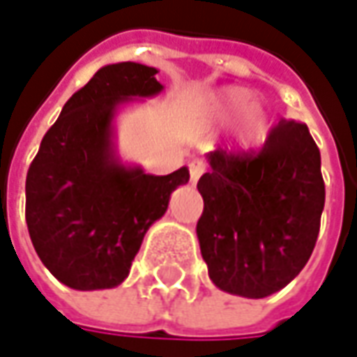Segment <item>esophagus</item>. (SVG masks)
I'll return each instance as SVG.
<instances>
[{"label":"esophagus","mask_w":357,"mask_h":357,"mask_svg":"<svg viewBox=\"0 0 357 357\" xmlns=\"http://www.w3.org/2000/svg\"><path fill=\"white\" fill-rule=\"evenodd\" d=\"M188 171H190V183L196 184L198 178L206 173V162L202 161V159H192V161L188 162Z\"/></svg>","instance_id":"1"}]
</instances>
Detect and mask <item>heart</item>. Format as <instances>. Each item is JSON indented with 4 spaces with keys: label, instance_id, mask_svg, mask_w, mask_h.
Listing matches in <instances>:
<instances>
[{
    "label": "heart",
    "instance_id": "1",
    "mask_svg": "<svg viewBox=\"0 0 357 357\" xmlns=\"http://www.w3.org/2000/svg\"><path fill=\"white\" fill-rule=\"evenodd\" d=\"M251 90L241 86H228L208 100L206 121L210 126H226L238 117L236 143L250 149L261 145L269 131V116L261 102H250Z\"/></svg>",
    "mask_w": 357,
    "mask_h": 357
}]
</instances>
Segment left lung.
Here are the masks:
<instances>
[{"mask_svg": "<svg viewBox=\"0 0 357 357\" xmlns=\"http://www.w3.org/2000/svg\"><path fill=\"white\" fill-rule=\"evenodd\" d=\"M206 162L196 236L212 283L245 298L273 295L317 243L324 210L317 143L305 123L281 119L259 155L212 151Z\"/></svg>", "mask_w": 357, "mask_h": 357, "instance_id": "left-lung-1", "label": "left lung"}]
</instances>
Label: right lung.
<instances>
[{"mask_svg": "<svg viewBox=\"0 0 357 357\" xmlns=\"http://www.w3.org/2000/svg\"><path fill=\"white\" fill-rule=\"evenodd\" d=\"M157 73L139 62L102 66L64 104L29 167V236L43 265L70 289L123 283L147 229L190 178L186 167L155 176L117 153V114L161 94Z\"/></svg>", "mask_w": 357, "mask_h": 357, "instance_id": "1", "label": "right lung"}]
</instances>
